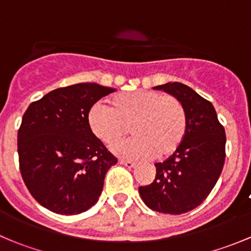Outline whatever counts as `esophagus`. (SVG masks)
Segmentation results:
<instances>
[{
    "label": "esophagus",
    "instance_id": "esophagus-1",
    "mask_svg": "<svg viewBox=\"0 0 251 251\" xmlns=\"http://www.w3.org/2000/svg\"><path fill=\"white\" fill-rule=\"evenodd\" d=\"M119 163H120L121 165H125L126 168H135L136 166V163H133V161H130V160H125V159H120Z\"/></svg>",
    "mask_w": 251,
    "mask_h": 251
}]
</instances>
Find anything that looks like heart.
<instances>
[{"instance_id":"heart-1","label":"heart","mask_w":251,"mask_h":251,"mask_svg":"<svg viewBox=\"0 0 251 251\" xmlns=\"http://www.w3.org/2000/svg\"><path fill=\"white\" fill-rule=\"evenodd\" d=\"M87 124L93 136L109 147L127 135L131 126L132 137L114 147V151L127 158L163 159L181 146L187 113L174 96L138 90L113 96L110 107L95 103L88 110Z\"/></svg>"}]
</instances>
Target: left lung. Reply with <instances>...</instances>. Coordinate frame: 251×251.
<instances>
[{"mask_svg": "<svg viewBox=\"0 0 251 251\" xmlns=\"http://www.w3.org/2000/svg\"><path fill=\"white\" fill-rule=\"evenodd\" d=\"M154 88L170 93L183 104L187 132L173 155L155 164L154 181L138 191L149 209L184 214L203 203L216 184L226 158V133L214 105L191 87L168 82Z\"/></svg>", "mask_w": 251, "mask_h": 251, "instance_id": "8db88e82", "label": "left lung"}]
</instances>
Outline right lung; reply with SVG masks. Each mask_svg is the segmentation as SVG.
Here are the masks:
<instances>
[{"label":"right lung","instance_id":"obj_1","mask_svg":"<svg viewBox=\"0 0 251 251\" xmlns=\"http://www.w3.org/2000/svg\"><path fill=\"white\" fill-rule=\"evenodd\" d=\"M114 88L95 82L50 91L32 102L18 130L19 169L31 196L55 214L76 215L97 203L118 159L91 132L90 108Z\"/></svg>","mask_w":251,"mask_h":251}]
</instances>
